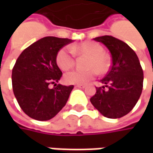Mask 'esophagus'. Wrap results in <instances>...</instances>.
I'll return each mask as SVG.
<instances>
[{"mask_svg":"<svg viewBox=\"0 0 153 153\" xmlns=\"http://www.w3.org/2000/svg\"><path fill=\"white\" fill-rule=\"evenodd\" d=\"M76 88H85V85L78 84V85H76Z\"/></svg>","mask_w":153,"mask_h":153,"instance_id":"34e87169","label":"esophagus"}]
</instances>
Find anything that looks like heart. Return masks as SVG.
<instances>
[{
	"instance_id": "1",
	"label": "heart",
	"mask_w": 153,
	"mask_h": 153,
	"mask_svg": "<svg viewBox=\"0 0 153 153\" xmlns=\"http://www.w3.org/2000/svg\"><path fill=\"white\" fill-rule=\"evenodd\" d=\"M104 48L95 42H85L81 44L72 45L71 48L64 47L56 54V63L62 71H68L75 65L74 54L87 56L85 71L75 70L64 76L68 84H85L94 79L96 74L103 75L108 71L110 60L104 53Z\"/></svg>"
}]
</instances>
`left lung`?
Masks as SVG:
<instances>
[{
	"label": "left lung",
	"mask_w": 153,
	"mask_h": 153,
	"mask_svg": "<svg viewBox=\"0 0 153 153\" xmlns=\"http://www.w3.org/2000/svg\"><path fill=\"white\" fill-rule=\"evenodd\" d=\"M102 42L111 54V66L100 80L91 97L92 105L108 118H119L132 111L143 88V70L134 51L119 39L103 36L94 39Z\"/></svg>",
	"instance_id": "obj_1"
}]
</instances>
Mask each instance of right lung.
<instances>
[{"label": "right lung", "instance_id": "add662e5", "mask_svg": "<svg viewBox=\"0 0 153 153\" xmlns=\"http://www.w3.org/2000/svg\"><path fill=\"white\" fill-rule=\"evenodd\" d=\"M71 42L46 36L29 46L16 60L12 71L13 94L23 111L33 119L50 120L67 102L74 86L56 84L62 76L56 54Z\"/></svg>", "mask_w": 153, "mask_h": 153}]
</instances>
